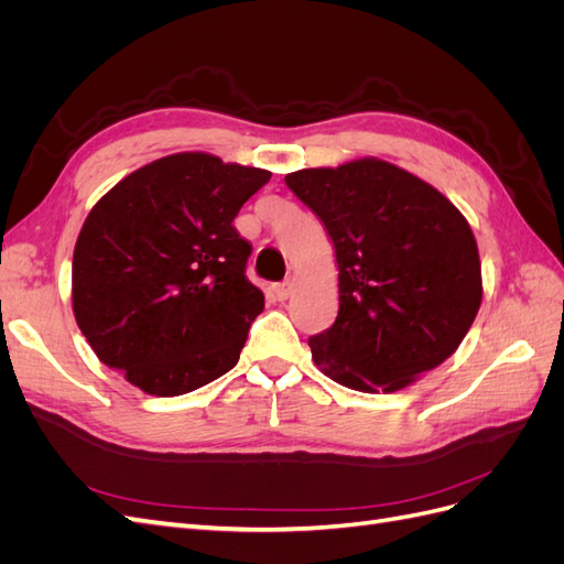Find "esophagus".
I'll return each instance as SVG.
<instances>
[{
    "instance_id": "obj_1",
    "label": "esophagus",
    "mask_w": 564,
    "mask_h": 564,
    "mask_svg": "<svg viewBox=\"0 0 564 564\" xmlns=\"http://www.w3.org/2000/svg\"><path fill=\"white\" fill-rule=\"evenodd\" d=\"M292 289H294V280H284V282L272 284V294H275L278 301H286L289 294H292Z\"/></svg>"
}]
</instances>
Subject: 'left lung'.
I'll use <instances>...</instances> for the list:
<instances>
[{
    "label": "left lung",
    "instance_id": "8db88e82",
    "mask_svg": "<svg viewBox=\"0 0 564 564\" xmlns=\"http://www.w3.org/2000/svg\"><path fill=\"white\" fill-rule=\"evenodd\" d=\"M284 183L327 228L338 315L311 336L340 386L395 392L458 348L482 303L468 220L433 185L383 160L301 169Z\"/></svg>",
    "mask_w": 564,
    "mask_h": 564
}]
</instances>
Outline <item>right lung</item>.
Segmentation results:
<instances>
[{"label": "right lung", "instance_id": "add662e5", "mask_svg": "<svg viewBox=\"0 0 564 564\" xmlns=\"http://www.w3.org/2000/svg\"><path fill=\"white\" fill-rule=\"evenodd\" d=\"M270 181L207 152L150 162L96 202L73 256V311L98 360L158 398L230 371L263 311L232 226Z\"/></svg>", "mask_w": 564, "mask_h": 564}]
</instances>
